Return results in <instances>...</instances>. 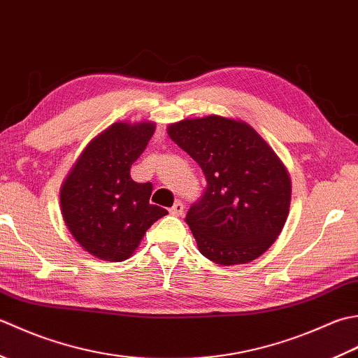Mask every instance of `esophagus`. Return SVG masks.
Masks as SVG:
<instances>
[{"mask_svg": "<svg viewBox=\"0 0 358 358\" xmlns=\"http://www.w3.org/2000/svg\"><path fill=\"white\" fill-rule=\"evenodd\" d=\"M170 213L174 216H182V213H184V203L180 201L174 202V206L170 208Z\"/></svg>", "mask_w": 358, "mask_h": 358, "instance_id": "34e87169", "label": "esophagus"}]
</instances>
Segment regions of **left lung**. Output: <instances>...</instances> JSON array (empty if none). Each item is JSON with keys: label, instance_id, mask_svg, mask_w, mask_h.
I'll use <instances>...</instances> for the list:
<instances>
[{"label": "left lung", "instance_id": "1", "mask_svg": "<svg viewBox=\"0 0 358 358\" xmlns=\"http://www.w3.org/2000/svg\"><path fill=\"white\" fill-rule=\"evenodd\" d=\"M207 179L185 221L210 261L245 264L268 250L289 216L286 165L249 123L222 115L184 119L166 128Z\"/></svg>", "mask_w": 358, "mask_h": 358}]
</instances>
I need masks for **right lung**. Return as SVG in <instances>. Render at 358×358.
<instances>
[{
    "label": "right lung",
    "instance_id": "right-lung-1",
    "mask_svg": "<svg viewBox=\"0 0 358 358\" xmlns=\"http://www.w3.org/2000/svg\"><path fill=\"white\" fill-rule=\"evenodd\" d=\"M156 123L115 122L78 156L60 188L63 221L85 252L103 261H125L160 217L150 203L151 182L131 179V165L147 148Z\"/></svg>",
    "mask_w": 358,
    "mask_h": 358
}]
</instances>
